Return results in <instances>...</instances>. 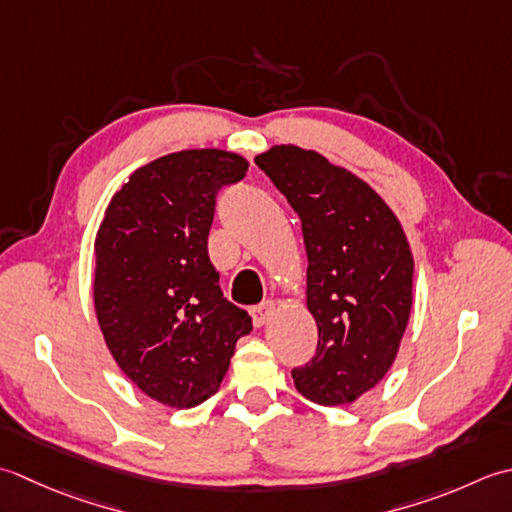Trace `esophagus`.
<instances>
[{
  "instance_id": "34e87169",
  "label": "esophagus",
  "mask_w": 512,
  "mask_h": 512,
  "mask_svg": "<svg viewBox=\"0 0 512 512\" xmlns=\"http://www.w3.org/2000/svg\"><path fill=\"white\" fill-rule=\"evenodd\" d=\"M274 311H276V305L271 300H265V302H260V305H256L254 309H252V320H254V327H263L265 322L274 316Z\"/></svg>"
}]
</instances>
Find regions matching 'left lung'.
Here are the masks:
<instances>
[{
  "label": "left lung",
  "mask_w": 512,
  "mask_h": 512,
  "mask_svg": "<svg viewBox=\"0 0 512 512\" xmlns=\"http://www.w3.org/2000/svg\"><path fill=\"white\" fill-rule=\"evenodd\" d=\"M263 170L302 223L316 356L291 371L322 406L356 402L398 356L413 305V254L398 216L356 174L314 150L274 145Z\"/></svg>",
  "instance_id": "obj_1"
}]
</instances>
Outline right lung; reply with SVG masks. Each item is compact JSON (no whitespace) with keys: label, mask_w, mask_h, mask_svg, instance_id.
I'll use <instances>...</instances> for the list:
<instances>
[{"label":"right lung","mask_w":512,"mask_h":512,"mask_svg":"<svg viewBox=\"0 0 512 512\" xmlns=\"http://www.w3.org/2000/svg\"><path fill=\"white\" fill-rule=\"evenodd\" d=\"M247 168L216 148L165 154L121 185L99 225L92 294L103 340L121 371L172 409L212 398L252 331L207 254L216 194Z\"/></svg>","instance_id":"right-lung-1"}]
</instances>
